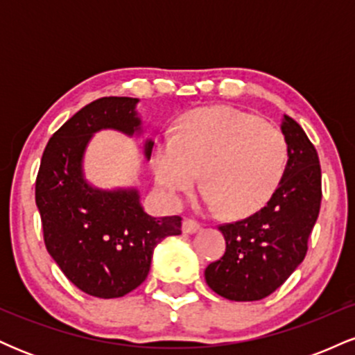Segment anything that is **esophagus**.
Masks as SVG:
<instances>
[{
    "instance_id": "esophagus-1",
    "label": "esophagus",
    "mask_w": 355,
    "mask_h": 355,
    "mask_svg": "<svg viewBox=\"0 0 355 355\" xmlns=\"http://www.w3.org/2000/svg\"><path fill=\"white\" fill-rule=\"evenodd\" d=\"M182 230L183 234H195V232L200 230V223L191 218H185L182 223Z\"/></svg>"
}]
</instances>
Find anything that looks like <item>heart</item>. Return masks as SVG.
Instances as JSON below:
<instances>
[{"label":"heart","mask_w":355,"mask_h":355,"mask_svg":"<svg viewBox=\"0 0 355 355\" xmlns=\"http://www.w3.org/2000/svg\"><path fill=\"white\" fill-rule=\"evenodd\" d=\"M287 141L275 126L230 107L203 108L183 118L175 137L155 146V180L172 203L193 189L202 172L203 205L245 217L266 203L282 178Z\"/></svg>","instance_id":"b5f03b06"}]
</instances>
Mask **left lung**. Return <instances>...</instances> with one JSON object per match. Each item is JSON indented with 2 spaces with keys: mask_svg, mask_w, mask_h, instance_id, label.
Here are the masks:
<instances>
[{
  "mask_svg": "<svg viewBox=\"0 0 355 355\" xmlns=\"http://www.w3.org/2000/svg\"><path fill=\"white\" fill-rule=\"evenodd\" d=\"M287 166L266 207L250 217L220 225L225 254L205 268L215 294L235 302L266 299L291 277L307 254L319 217L320 165L315 146L294 118L284 115Z\"/></svg>",
  "mask_w": 355,
  "mask_h": 355,
  "instance_id": "left-lung-1",
  "label": "left lung"
}]
</instances>
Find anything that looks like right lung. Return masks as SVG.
<instances>
[{
	"mask_svg": "<svg viewBox=\"0 0 355 355\" xmlns=\"http://www.w3.org/2000/svg\"><path fill=\"white\" fill-rule=\"evenodd\" d=\"M138 98L105 96L81 108L53 133L36 177L43 237L67 279L100 299L123 297L146 279L155 247L182 234V218L152 217L135 189L101 190L83 173L85 150L100 130L141 133ZM153 141H145L150 160Z\"/></svg>",
	"mask_w": 355,
	"mask_h": 355,
	"instance_id": "obj_1",
	"label": "right lung"
}]
</instances>
